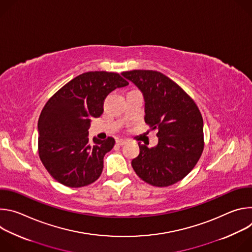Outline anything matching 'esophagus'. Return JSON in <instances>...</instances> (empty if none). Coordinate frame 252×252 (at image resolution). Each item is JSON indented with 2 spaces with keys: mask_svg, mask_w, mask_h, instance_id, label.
<instances>
[{
  "mask_svg": "<svg viewBox=\"0 0 252 252\" xmlns=\"http://www.w3.org/2000/svg\"><path fill=\"white\" fill-rule=\"evenodd\" d=\"M116 143H117L118 146H125L126 143V140H125V139H118L116 141Z\"/></svg>",
  "mask_w": 252,
  "mask_h": 252,
  "instance_id": "obj_1",
  "label": "esophagus"
}]
</instances>
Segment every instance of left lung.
I'll return each mask as SVG.
<instances>
[{
	"label": "left lung",
	"mask_w": 252,
	"mask_h": 252,
	"mask_svg": "<svg viewBox=\"0 0 252 252\" xmlns=\"http://www.w3.org/2000/svg\"><path fill=\"white\" fill-rule=\"evenodd\" d=\"M122 75L141 91L146 101L145 121L158 130V137L155 148L138 142L139 155L132 159V168L151 186H172L186 177L201 157V114L194 100L159 71L133 69Z\"/></svg>",
	"instance_id": "left-lung-1"
}]
</instances>
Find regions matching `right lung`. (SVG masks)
Returning <instances> with one entry per match:
<instances>
[{
  "label": "right lung",
  "mask_w": 252,
  "mask_h": 252,
  "mask_svg": "<svg viewBox=\"0 0 252 252\" xmlns=\"http://www.w3.org/2000/svg\"><path fill=\"white\" fill-rule=\"evenodd\" d=\"M128 85L117 73L88 71L61 88L45 104L38 123V150L48 172L60 184L82 188L94 183L103 157L115 139H89L94 118L103 113V101L117 88Z\"/></svg>",
  "instance_id": "1"
}]
</instances>
